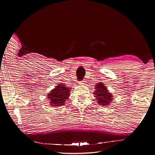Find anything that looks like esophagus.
<instances>
[{
  "instance_id": "esophagus-1",
  "label": "esophagus",
  "mask_w": 155,
  "mask_h": 155,
  "mask_svg": "<svg viewBox=\"0 0 155 155\" xmlns=\"http://www.w3.org/2000/svg\"><path fill=\"white\" fill-rule=\"evenodd\" d=\"M79 85H85V81H79Z\"/></svg>"
}]
</instances>
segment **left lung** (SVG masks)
Masks as SVG:
<instances>
[{"mask_svg": "<svg viewBox=\"0 0 155 155\" xmlns=\"http://www.w3.org/2000/svg\"><path fill=\"white\" fill-rule=\"evenodd\" d=\"M96 92L94 94L95 97L98 104L103 106H108L110 105V103L112 100V96L108 91L107 87L103 83H97L96 86Z\"/></svg>", "mask_w": 155, "mask_h": 155, "instance_id": "obj_1", "label": "left lung"}]
</instances>
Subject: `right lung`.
Here are the masks:
<instances>
[{"mask_svg":"<svg viewBox=\"0 0 155 155\" xmlns=\"http://www.w3.org/2000/svg\"><path fill=\"white\" fill-rule=\"evenodd\" d=\"M70 88L65 87L63 84H58V86L48 94V99L50 100V105L54 107H60L64 105L66 100L70 96Z\"/></svg>","mask_w":155,"mask_h":155,"instance_id":"right-lung-1","label":"right lung"}]
</instances>
